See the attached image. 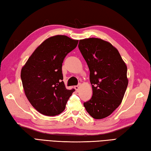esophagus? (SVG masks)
I'll use <instances>...</instances> for the list:
<instances>
[{"mask_svg": "<svg viewBox=\"0 0 151 151\" xmlns=\"http://www.w3.org/2000/svg\"><path fill=\"white\" fill-rule=\"evenodd\" d=\"M79 86H80V84H78V85H76V86L74 87L75 89L77 91H79Z\"/></svg>", "mask_w": 151, "mask_h": 151, "instance_id": "esophagus-1", "label": "esophagus"}]
</instances>
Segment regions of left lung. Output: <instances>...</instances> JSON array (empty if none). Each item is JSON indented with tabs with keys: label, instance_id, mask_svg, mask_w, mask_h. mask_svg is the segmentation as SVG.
Returning <instances> with one entry per match:
<instances>
[{
	"label": "left lung",
	"instance_id": "obj_1",
	"mask_svg": "<svg viewBox=\"0 0 151 151\" xmlns=\"http://www.w3.org/2000/svg\"><path fill=\"white\" fill-rule=\"evenodd\" d=\"M78 47L89 67L93 89L91 99L83 106L93 118H104L124 98L128 84L127 66L118 50L101 39H82Z\"/></svg>",
	"mask_w": 151,
	"mask_h": 151
}]
</instances>
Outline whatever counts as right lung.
<instances>
[{
	"mask_svg": "<svg viewBox=\"0 0 151 151\" xmlns=\"http://www.w3.org/2000/svg\"><path fill=\"white\" fill-rule=\"evenodd\" d=\"M78 43V40L66 35L51 37L37 48L22 68L25 95L42 114H60L75 91L74 89L68 90L65 87L62 66L65 57Z\"/></svg>",
	"mask_w": 151,
	"mask_h": 151,
	"instance_id": "right-lung-1",
	"label": "right lung"
}]
</instances>
